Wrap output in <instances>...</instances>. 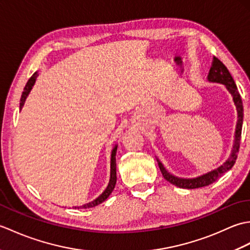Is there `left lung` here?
Segmentation results:
<instances>
[{
	"mask_svg": "<svg viewBox=\"0 0 250 250\" xmlns=\"http://www.w3.org/2000/svg\"><path fill=\"white\" fill-rule=\"evenodd\" d=\"M207 79H208V82H210V83H218L225 84L228 91H229L230 94L232 95L233 102H234V104L236 106V110H237V124H236V129H235V135H234V144H233L230 158L228 159V160L224 164H222V166L213 169V171L201 175V176L195 177V178H180V177L174 176V175L169 174L167 171L166 167H163V164L159 161L157 158L158 166H159V167H160V171L163 175L164 179H167L168 183L177 186V187H179V188L195 189V188L205 187V186H208L210 184L215 183L217 179L221 177L222 175L229 171V169H231L232 167L234 166L236 158H237L238 149H240L244 108H243V102H242L241 94L237 91V87L235 84L234 79H233V77L231 76L230 72L228 71L227 66L218 59V58H216V57L213 58V63H211V67L209 70L208 76H207Z\"/></svg>",
	"mask_w": 250,
	"mask_h": 250,
	"instance_id": "1",
	"label": "left lung"
}]
</instances>
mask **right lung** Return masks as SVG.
<instances>
[{"label": "right lung", "instance_id": "1", "mask_svg": "<svg viewBox=\"0 0 250 250\" xmlns=\"http://www.w3.org/2000/svg\"><path fill=\"white\" fill-rule=\"evenodd\" d=\"M36 77H37V72H35L33 75L31 76V78L26 83L25 87L23 89V92L22 95H21V99H20V109L22 108V106L25 102V99L28 97V94L30 93L32 87L34 86L35 81H36ZM116 152H117V145L114 147L113 151H111V156H110V178H109V183L108 186L106 187V189L104 190V192H102V194L99 195L97 199L89 202L87 204H83L81 206H75V208H90V207H94L99 204L102 203L106 199L108 198L109 194L113 192V190L115 188V185L117 182V175H116Z\"/></svg>", "mask_w": 250, "mask_h": 250}]
</instances>
